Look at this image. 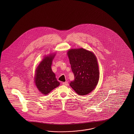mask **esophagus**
<instances>
[{
	"instance_id": "obj_1",
	"label": "esophagus",
	"mask_w": 134,
	"mask_h": 134,
	"mask_svg": "<svg viewBox=\"0 0 134 134\" xmlns=\"http://www.w3.org/2000/svg\"><path fill=\"white\" fill-rule=\"evenodd\" d=\"M62 84H63V85H65V86H68V82H63L62 83Z\"/></svg>"
}]
</instances>
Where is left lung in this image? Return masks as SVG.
I'll return each instance as SVG.
<instances>
[{
	"mask_svg": "<svg viewBox=\"0 0 134 134\" xmlns=\"http://www.w3.org/2000/svg\"><path fill=\"white\" fill-rule=\"evenodd\" d=\"M74 80L70 86L80 95L94 90L99 80V70L95 54L85 49H71L68 52Z\"/></svg>",
	"mask_w": 134,
	"mask_h": 134,
	"instance_id": "obj_1",
	"label": "left lung"
}]
</instances>
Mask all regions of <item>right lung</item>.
<instances>
[{
  "label": "right lung",
  "instance_id": "right-lung-1",
  "mask_svg": "<svg viewBox=\"0 0 134 134\" xmlns=\"http://www.w3.org/2000/svg\"><path fill=\"white\" fill-rule=\"evenodd\" d=\"M55 54L44 57L35 70L34 81L38 90L44 95L49 93L60 85L51 68L52 61Z\"/></svg>",
  "mask_w": 134,
  "mask_h": 134
}]
</instances>
